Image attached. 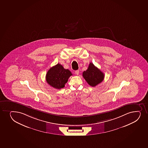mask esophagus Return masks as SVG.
<instances>
[{"instance_id": "esophagus-1", "label": "esophagus", "mask_w": 148, "mask_h": 148, "mask_svg": "<svg viewBox=\"0 0 148 148\" xmlns=\"http://www.w3.org/2000/svg\"><path fill=\"white\" fill-rule=\"evenodd\" d=\"M75 74H76L77 75H79V70H76V71H75Z\"/></svg>"}]
</instances>
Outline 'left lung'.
<instances>
[{
  "label": "left lung",
  "mask_w": 148,
  "mask_h": 148,
  "mask_svg": "<svg viewBox=\"0 0 148 148\" xmlns=\"http://www.w3.org/2000/svg\"><path fill=\"white\" fill-rule=\"evenodd\" d=\"M83 77L88 85L93 87L103 81L104 74L97 67L95 66L93 63L90 62L88 69L83 72Z\"/></svg>",
  "instance_id": "obj_1"
}]
</instances>
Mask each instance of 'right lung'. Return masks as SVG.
<instances>
[{
    "mask_svg": "<svg viewBox=\"0 0 148 148\" xmlns=\"http://www.w3.org/2000/svg\"><path fill=\"white\" fill-rule=\"evenodd\" d=\"M71 75V72L65 69L60 63L52 67L47 72L46 79L47 83L57 89L63 88Z\"/></svg>",
    "mask_w": 148,
    "mask_h": 148,
    "instance_id": "1",
    "label": "right lung"
}]
</instances>
